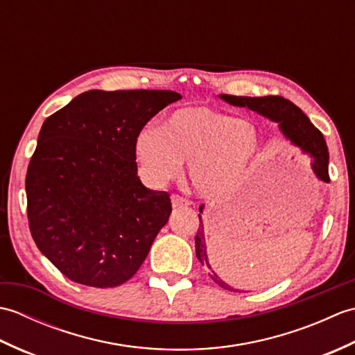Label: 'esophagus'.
<instances>
[{
    "label": "esophagus",
    "instance_id": "34e87169",
    "mask_svg": "<svg viewBox=\"0 0 355 355\" xmlns=\"http://www.w3.org/2000/svg\"><path fill=\"white\" fill-rule=\"evenodd\" d=\"M171 201H172V207H173V209H180V207L191 206V201L183 198V197H180V195H172Z\"/></svg>",
    "mask_w": 355,
    "mask_h": 355
}]
</instances>
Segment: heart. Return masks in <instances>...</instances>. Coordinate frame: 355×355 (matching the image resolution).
<instances>
[{"label": "heart", "instance_id": "b5f03b06", "mask_svg": "<svg viewBox=\"0 0 355 355\" xmlns=\"http://www.w3.org/2000/svg\"><path fill=\"white\" fill-rule=\"evenodd\" d=\"M258 128L206 105H187L135 135L134 150L149 183L163 184L187 162L195 191L220 198L238 191L259 160Z\"/></svg>", "mask_w": 355, "mask_h": 355}]
</instances>
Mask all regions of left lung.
Wrapping results in <instances>:
<instances>
[{"label":"left lung","instance_id":"obj_1","mask_svg":"<svg viewBox=\"0 0 355 355\" xmlns=\"http://www.w3.org/2000/svg\"><path fill=\"white\" fill-rule=\"evenodd\" d=\"M223 101L233 105V107H247L248 110L256 111L258 114L270 119L271 122L279 123L282 134L288 139L294 146H299L302 149L304 154L311 157V168L315 173V177L322 182L329 183V173H328V146L327 141L323 139L322 132L315 128L310 119H308L304 111L296 107L288 99H284L281 96H263V97H245V96H230V94H221ZM202 207L200 206V227L195 236V253H197L198 261L202 266H207L210 270L209 258H207V247H206V238H205V225H202L201 214ZM210 277L214 279L215 284L223 286L224 290L229 291H238L225 284L223 279L218 277V275L212 270Z\"/></svg>","mask_w":355,"mask_h":355}]
</instances>
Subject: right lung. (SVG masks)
<instances>
[{"instance_id": "1", "label": "right lung", "mask_w": 355, "mask_h": 355, "mask_svg": "<svg viewBox=\"0 0 355 355\" xmlns=\"http://www.w3.org/2000/svg\"><path fill=\"white\" fill-rule=\"evenodd\" d=\"M178 99L169 89H89L45 119L26 177L28 227L71 281L112 288L146 259L172 205L141 184L134 141Z\"/></svg>"}]
</instances>
